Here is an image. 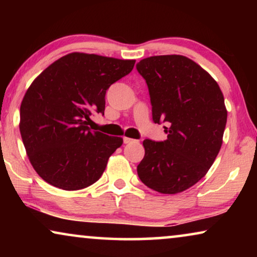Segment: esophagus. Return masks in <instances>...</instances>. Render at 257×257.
I'll list each match as a JSON object with an SVG mask.
<instances>
[{
  "mask_svg": "<svg viewBox=\"0 0 257 257\" xmlns=\"http://www.w3.org/2000/svg\"><path fill=\"white\" fill-rule=\"evenodd\" d=\"M136 142H137V140H135V139L128 138V137H124V144H133Z\"/></svg>",
  "mask_w": 257,
  "mask_h": 257,
  "instance_id": "34e87169",
  "label": "esophagus"
}]
</instances>
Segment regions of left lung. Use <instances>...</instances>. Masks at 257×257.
<instances>
[{
	"mask_svg": "<svg viewBox=\"0 0 257 257\" xmlns=\"http://www.w3.org/2000/svg\"><path fill=\"white\" fill-rule=\"evenodd\" d=\"M137 70L149 86L153 121L170 125L165 142L144 140L138 175L153 191L181 193L205 177L220 152L227 122L222 91L186 56H152Z\"/></svg>",
	"mask_w": 257,
	"mask_h": 257,
	"instance_id": "obj_1",
	"label": "left lung"
}]
</instances>
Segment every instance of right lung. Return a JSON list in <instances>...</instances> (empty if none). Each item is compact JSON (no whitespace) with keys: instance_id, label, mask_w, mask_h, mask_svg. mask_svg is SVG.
I'll return each mask as SVG.
<instances>
[{"instance_id":"add662e5","label":"right lung","mask_w":257,"mask_h":257,"mask_svg":"<svg viewBox=\"0 0 257 257\" xmlns=\"http://www.w3.org/2000/svg\"><path fill=\"white\" fill-rule=\"evenodd\" d=\"M135 63L71 52L34 79L21 103L20 132L27 156L44 181L77 191L101 177L122 138L91 131L90 115L104 114L106 90L128 75Z\"/></svg>"}]
</instances>
